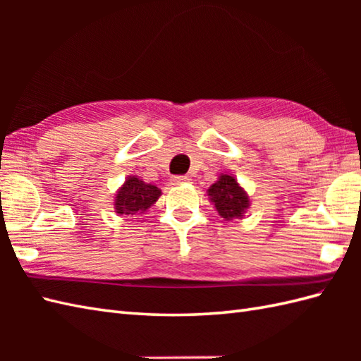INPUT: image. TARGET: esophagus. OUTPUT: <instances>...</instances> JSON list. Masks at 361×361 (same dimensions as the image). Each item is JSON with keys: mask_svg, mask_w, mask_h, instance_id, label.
Here are the masks:
<instances>
[{"mask_svg": "<svg viewBox=\"0 0 361 361\" xmlns=\"http://www.w3.org/2000/svg\"><path fill=\"white\" fill-rule=\"evenodd\" d=\"M172 183L173 185H181V183H186L188 181V176H181V175H176V176H172Z\"/></svg>", "mask_w": 361, "mask_h": 361, "instance_id": "34e87169", "label": "esophagus"}]
</instances>
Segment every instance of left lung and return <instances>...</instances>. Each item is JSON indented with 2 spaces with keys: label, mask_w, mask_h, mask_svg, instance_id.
<instances>
[{
  "label": "left lung",
  "mask_w": 361,
  "mask_h": 361,
  "mask_svg": "<svg viewBox=\"0 0 361 361\" xmlns=\"http://www.w3.org/2000/svg\"><path fill=\"white\" fill-rule=\"evenodd\" d=\"M209 197L216 204V209L225 220L242 217L245 209L248 208V195L237 185L234 176L221 175L217 183L209 188Z\"/></svg>",
  "instance_id": "8db88e82"
}]
</instances>
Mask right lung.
Wrapping results in <instances>:
<instances>
[{
	"label": "right lung",
	"instance_id": "right-lung-1",
	"mask_svg": "<svg viewBox=\"0 0 361 361\" xmlns=\"http://www.w3.org/2000/svg\"><path fill=\"white\" fill-rule=\"evenodd\" d=\"M161 190L153 185H145L140 178H128L126 185L114 200V208L118 214H126V216H136L147 211L150 206L158 200Z\"/></svg>",
	"mask_w": 361,
	"mask_h": 361
}]
</instances>
